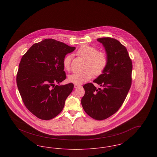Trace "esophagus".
Listing matches in <instances>:
<instances>
[{
  "label": "esophagus",
  "instance_id": "1",
  "mask_svg": "<svg viewBox=\"0 0 157 157\" xmlns=\"http://www.w3.org/2000/svg\"><path fill=\"white\" fill-rule=\"evenodd\" d=\"M82 87V86L81 85H78V84H75L74 85V88H80Z\"/></svg>",
  "mask_w": 157,
  "mask_h": 157
}]
</instances>
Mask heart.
<instances>
[{
  "mask_svg": "<svg viewBox=\"0 0 157 157\" xmlns=\"http://www.w3.org/2000/svg\"><path fill=\"white\" fill-rule=\"evenodd\" d=\"M76 54L86 60L85 70L76 72L68 76V81L75 84H81L88 81L93 75L101 74L108 64V57L105 53L98 51L97 49L89 45H83L76 51ZM71 55L66 56L63 60V66L66 71L71 69Z\"/></svg>",
  "mask_w": 157,
  "mask_h": 157,
  "instance_id": "1",
  "label": "heart"
}]
</instances>
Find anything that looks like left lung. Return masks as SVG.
I'll return each instance as SVG.
<instances>
[{
  "instance_id": "1",
  "label": "left lung",
  "mask_w": 157,
  "mask_h": 157,
  "mask_svg": "<svg viewBox=\"0 0 157 157\" xmlns=\"http://www.w3.org/2000/svg\"><path fill=\"white\" fill-rule=\"evenodd\" d=\"M104 46L108 64L102 74L92 83L83 85L85 91L81 99L82 107L91 118L97 120L108 118L120 108L131 88L132 63L127 48L111 37L98 38Z\"/></svg>"
}]
</instances>
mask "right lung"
<instances>
[{
	"mask_svg": "<svg viewBox=\"0 0 157 157\" xmlns=\"http://www.w3.org/2000/svg\"><path fill=\"white\" fill-rule=\"evenodd\" d=\"M75 49L63 42L45 39L32 45L23 56L17 86L25 106L38 118L51 120L62 111L74 88L72 83L59 84L66 79L63 60Z\"/></svg>",
	"mask_w": 157,
	"mask_h": 157,
	"instance_id": "obj_1",
	"label": "right lung"
}]
</instances>
